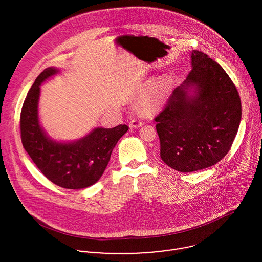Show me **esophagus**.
Instances as JSON below:
<instances>
[{
    "label": "esophagus",
    "instance_id": "esophagus-1",
    "mask_svg": "<svg viewBox=\"0 0 262 262\" xmlns=\"http://www.w3.org/2000/svg\"><path fill=\"white\" fill-rule=\"evenodd\" d=\"M143 124V122L142 121H140V120H138V119H136V120H132V121H129V127H135V128H138V127H140Z\"/></svg>",
    "mask_w": 262,
    "mask_h": 262
}]
</instances>
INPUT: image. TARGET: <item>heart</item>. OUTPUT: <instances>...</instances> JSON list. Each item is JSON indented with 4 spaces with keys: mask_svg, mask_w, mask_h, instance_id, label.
<instances>
[{
    "mask_svg": "<svg viewBox=\"0 0 262 262\" xmlns=\"http://www.w3.org/2000/svg\"><path fill=\"white\" fill-rule=\"evenodd\" d=\"M151 83L148 81L141 89V94L144 97L139 102L138 108L143 115H150L163 105L171 94L173 79L170 76H164L150 89Z\"/></svg>",
    "mask_w": 262,
    "mask_h": 262,
    "instance_id": "1",
    "label": "heart"
}]
</instances>
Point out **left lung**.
<instances>
[{
  "mask_svg": "<svg viewBox=\"0 0 262 262\" xmlns=\"http://www.w3.org/2000/svg\"><path fill=\"white\" fill-rule=\"evenodd\" d=\"M191 67L155 119L161 160L181 172L222 161L242 121L238 92L222 67L196 50L191 52Z\"/></svg>",
  "mask_w": 262,
  "mask_h": 262,
  "instance_id": "1",
  "label": "left lung"
}]
</instances>
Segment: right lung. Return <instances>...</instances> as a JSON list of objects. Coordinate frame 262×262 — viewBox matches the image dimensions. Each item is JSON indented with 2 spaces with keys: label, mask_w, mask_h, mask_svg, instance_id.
Instances as JSON below:
<instances>
[{
  "label": "right lung",
  "mask_w": 262,
  "mask_h": 262,
  "mask_svg": "<svg viewBox=\"0 0 262 262\" xmlns=\"http://www.w3.org/2000/svg\"><path fill=\"white\" fill-rule=\"evenodd\" d=\"M58 73L56 68H47L30 89L20 112V139L24 148L48 180L63 188L81 189L101 179L114 147L128 126L96 127L72 142L50 139L39 121L40 85Z\"/></svg>",
  "instance_id": "right-lung-1"
}]
</instances>
